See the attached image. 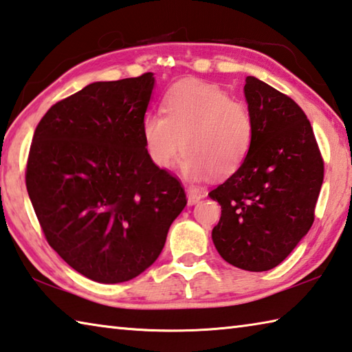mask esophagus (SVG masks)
Returning <instances> with one entry per match:
<instances>
[{
    "label": "esophagus",
    "mask_w": 352,
    "mask_h": 352,
    "mask_svg": "<svg viewBox=\"0 0 352 352\" xmlns=\"http://www.w3.org/2000/svg\"><path fill=\"white\" fill-rule=\"evenodd\" d=\"M186 197H188L189 204H197L204 197V194H203V190H200V189L190 188V189L186 190Z\"/></svg>",
    "instance_id": "1"
}]
</instances>
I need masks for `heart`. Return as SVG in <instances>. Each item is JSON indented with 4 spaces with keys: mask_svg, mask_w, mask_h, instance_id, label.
<instances>
[{
    "mask_svg": "<svg viewBox=\"0 0 352 352\" xmlns=\"http://www.w3.org/2000/svg\"><path fill=\"white\" fill-rule=\"evenodd\" d=\"M163 111L164 117L149 113L143 121L146 152L157 168H172L182 151L183 170L192 180L228 178L245 163L255 131L245 103L214 85L184 81L169 92Z\"/></svg>",
    "mask_w": 352,
    "mask_h": 352,
    "instance_id": "b5f03b06",
    "label": "heart"
}]
</instances>
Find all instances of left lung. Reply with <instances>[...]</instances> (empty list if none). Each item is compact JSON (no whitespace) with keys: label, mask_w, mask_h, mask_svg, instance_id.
I'll return each mask as SVG.
<instances>
[{"label":"left lung","mask_w":352,"mask_h":352,"mask_svg":"<svg viewBox=\"0 0 352 352\" xmlns=\"http://www.w3.org/2000/svg\"><path fill=\"white\" fill-rule=\"evenodd\" d=\"M243 91L254 142L241 168L209 192L221 206L212 241L228 263L261 272L282 263L311 229L323 160L296 101L255 76Z\"/></svg>","instance_id":"8db88e82"}]
</instances>
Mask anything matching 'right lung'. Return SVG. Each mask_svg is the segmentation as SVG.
Listing matches in <instances>:
<instances>
[{"label": "right lung", "instance_id": "obj_1", "mask_svg": "<svg viewBox=\"0 0 352 352\" xmlns=\"http://www.w3.org/2000/svg\"><path fill=\"white\" fill-rule=\"evenodd\" d=\"M154 74L97 81L54 104L32 140L25 186L54 251L98 283L135 278L158 258L186 206L151 162L143 121Z\"/></svg>", "mask_w": 352, "mask_h": 352}]
</instances>
